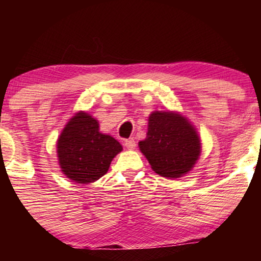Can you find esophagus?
<instances>
[{"mask_svg": "<svg viewBox=\"0 0 261 261\" xmlns=\"http://www.w3.org/2000/svg\"><path fill=\"white\" fill-rule=\"evenodd\" d=\"M124 146H126L128 149H134L137 144H135L134 139H127V140H124Z\"/></svg>", "mask_w": 261, "mask_h": 261, "instance_id": "obj_1", "label": "esophagus"}]
</instances>
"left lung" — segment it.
<instances>
[{
    "mask_svg": "<svg viewBox=\"0 0 261 261\" xmlns=\"http://www.w3.org/2000/svg\"><path fill=\"white\" fill-rule=\"evenodd\" d=\"M139 148L155 173L178 178L188 173L201 155V139L187 117L174 112H153L147 135Z\"/></svg>",
    "mask_w": 261,
    "mask_h": 261,
    "instance_id": "1",
    "label": "left lung"
}]
</instances>
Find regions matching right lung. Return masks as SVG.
Segmentation results:
<instances>
[{"instance_id": "1", "label": "right lung", "mask_w": 261, "mask_h": 261, "mask_svg": "<svg viewBox=\"0 0 261 261\" xmlns=\"http://www.w3.org/2000/svg\"><path fill=\"white\" fill-rule=\"evenodd\" d=\"M121 151L120 142L101 133L98 121L85 112L71 117L57 141L60 169L78 184L92 183L105 176Z\"/></svg>"}]
</instances>
